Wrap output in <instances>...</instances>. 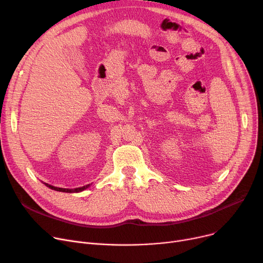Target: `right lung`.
<instances>
[{"label":"right lung","instance_id":"obj_1","mask_svg":"<svg viewBox=\"0 0 263 263\" xmlns=\"http://www.w3.org/2000/svg\"><path fill=\"white\" fill-rule=\"evenodd\" d=\"M46 185L52 190H55V191H59V192H65V193H78V192H81V191H84L85 189H87L89 186L88 185H85V186H82V187H77V189H62V187H57V186H53V185H50L48 183H46Z\"/></svg>","mask_w":263,"mask_h":263}]
</instances>
